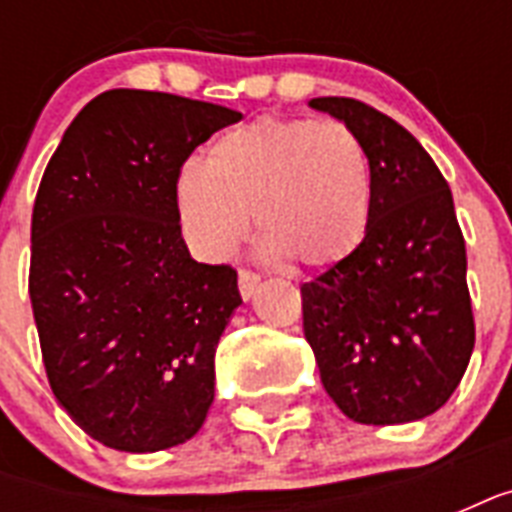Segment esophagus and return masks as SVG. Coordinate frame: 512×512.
Instances as JSON below:
<instances>
[{
	"label": "esophagus",
	"mask_w": 512,
	"mask_h": 512,
	"mask_svg": "<svg viewBox=\"0 0 512 512\" xmlns=\"http://www.w3.org/2000/svg\"><path fill=\"white\" fill-rule=\"evenodd\" d=\"M257 287H260V273L249 271V268H241L239 271V292L244 300L255 297Z\"/></svg>",
	"instance_id": "34e87169"
}]
</instances>
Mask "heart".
I'll use <instances>...</instances> for the list:
<instances>
[{
  "instance_id": "b5f03b06",
  "label": "heart",
  "mask_w": 512,
  "mask_h": 512,
  "mask_svg": "<svg viewBox=\"0 0 512 512\" xmlns=\"http://www.w3.org/2000/svg\"><path fill=\"white\" fill-rule=\"evenodd\" d=\"M177 209L199 252L225 255L255 212L268 255L295 268L348 260L372 217V167L348 124L263 116L207 148L177 175Z\"/></svg>"
}]
</instances>
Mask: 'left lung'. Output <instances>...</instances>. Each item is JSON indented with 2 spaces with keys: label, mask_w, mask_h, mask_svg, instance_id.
<instances>
[{
  "label": "left lung",
  "mask_w": 512,
  "mask_h": 512,
  "mask_svg": "<svg viewBox=\"0 0 512 512\" xmlns=\"http://www.w3.org/2000/svg\"><path fill=\"white\" fill-rule=\"evenodd\" d=\"M311 106L364 143L374 199L361 247L300 287L305 340L345 417L422 420L452 398L476 345L452 191L412 132L377 108L353 98Z\"/></svg>",
  "instance_id": "8db88e82"
}]
</instances>
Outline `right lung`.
<instances>
[{"label": "right lung", "instance_id": "obj_1", "mask_svg": "<svg viewBox=\"0 0 512 512\" xmlns=\"http://www.w3.org/2000/svg\"><path fill=\"white\" fill-rule=\"evenodd\" d=\"M239 111L170 92L108 90L68 124L31 215L28 295L58 404L119 452L183 444L215 398V348L241 295L196 263L177 175Z\"/></svg>", "mask_w": 512, "mask_h": 512}]
</instances>
